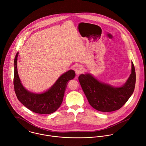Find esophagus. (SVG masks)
<instances>
[{
	"label": "esophagus",
	"mask_w": 146,
	"mask_h": 146,
	"mask_svg": "<svg viewBox=\"0 0 146 146\" xmlns=\"http://www.w3.org/2000/svg\"><path fill=\"white\" fill-rule=\"evenodd\" d=\"M74 70L77 74H79L83 71V66L81 65H77L74 68Z\"/></svg>",
	"instance_id": "esophagus-1"
}]
</instances>
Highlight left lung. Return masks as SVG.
<instances>
[{
    "instance_id": "8db88e82",
    "label": "left lung",
    "mask_w": 146,
    "mask_h": 146,
    "mask_svg": "<svg viewBox=\"0 0 146 146\" xmlns=\"http://www.w3.org/2000/svg\"><path fill=\"white\" fill-rule=\"evenodd\" d=\"M131 73L126 83L121 87H114L100 81L90 73L81 74L78 80L89 104L96 110L111 112L121 109L133 94L136 82L133 62Z\"/></svg>"
}]
</instances>
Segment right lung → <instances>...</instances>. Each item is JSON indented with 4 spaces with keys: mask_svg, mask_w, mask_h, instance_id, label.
Listing matches in <instances>:
<instances>
[{
    "mask_svg": "<svg viewBox=\"0 0 146 146\" xmlns=\"http://www.w3.org/2000/svg\"><path fill=\"white\" fill-rule=\"evenodd\" d=\"M19 52L14 59V89L18 100L27 108L34 113L49 114L56 111L62 102L68 82L76 76L73 70L64 73L46 91L35 93L27 90L21 84L19 78L17 62Z\"/></svg>",
    "mask_w": 146,
    "mask_h": 146,
    "instance_id": "obj_1",
    "label": "right lung"
}]
</instances>
